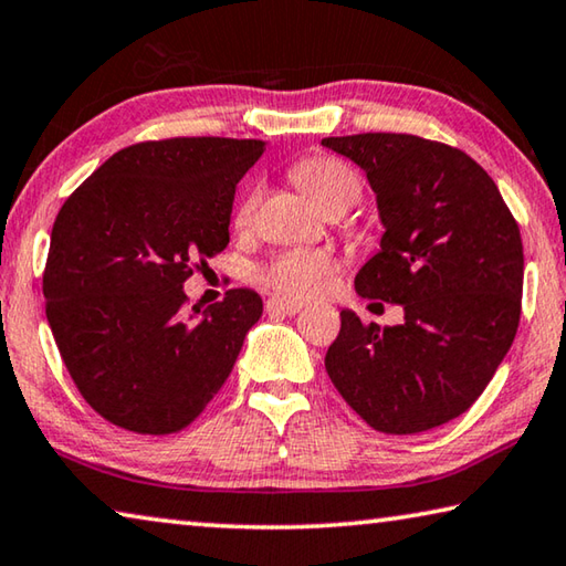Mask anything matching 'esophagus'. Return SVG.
<instances>
[{"instance_id":"obj_1","label":"esophagus","mask_w":566,"mask_h":566,"mask_svg":"<svg viewBox=\"0 0 566 566\" xmlns=\"http://www.w3.org/2000/svg\"><path fill=\"white\" fill-rule=\"evenodd\" d=\"M302 310V302H294V300H270L266 302V312L270 314H286V317H292Z\"/></svg>"}]
</instances>
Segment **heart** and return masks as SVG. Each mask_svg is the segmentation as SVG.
Listing matches in <instances>:
<instances>
[{
  "instance_id": "heart-1",
  "label": "heart",
  "mask_w": 566,
  "mask_h": 566,
  "mask_svg": "<svg viewBox=\"0 0 566 566\" xmlns=\"http://www.w3.org/2000/svg\"><path fill=\"white\" fill-rule=\"evenodd\" d=\"M292 179L300 185L306 197L317 205L322 212H337L357 205L361 197V179L357 169L337 157H306L292 167ZM262 202V187L249 185L234 207V227L249 229L254 224L256 209ZM334 272V260L319 249H284L272 256L260 270V282L270 286L276 294L294 296H312L322 292L327 284L329 274Z\"/></svg>"
}]
</instances>
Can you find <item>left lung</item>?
Here are the masks:
<instances>
[{
    "mask_svg": "<svg viewBox=\"0 0 566 566\" xmlns=\"http://www.w3.org/2000/svg\"><path fill=\"white\" fill-rule=\"evenodd\" d=\"M367 171L387 232L354 286L405 306L397 327L342 312L324 367L344 401L385 434L442 427L474 405L522 314L520 224L462 149L417 134L322 139Z\"/></svg>",
    "mask_w": 566,
    "mask_h": 566,
    "instance_id": "obj_1",
    "label": "left lung"
}]
</instances>
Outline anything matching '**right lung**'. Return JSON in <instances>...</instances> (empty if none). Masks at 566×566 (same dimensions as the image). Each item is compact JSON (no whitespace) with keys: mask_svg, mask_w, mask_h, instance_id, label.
<instances>
[{"mask_svg":"<svg viewBox=\"0 0 566 566\" xmlns=\"http://www.w3.org/2000/svg\"><path fill=\"white\" fill-rule=\"evenodd\" d=\"M264 149L229 137L137 142L62 205L42 276L46 319L74 387L109 424L181 432L227 381L262 296L239 286L187 312L181 284L229 244L237 181Z\"/></svg>","mask_w":566,"mask_h":566,"instance_id":"right-lung-1","label":"right lung"}]
</instances>
